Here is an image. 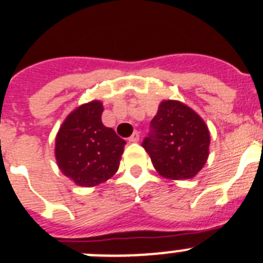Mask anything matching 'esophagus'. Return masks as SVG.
<instances>
[{
    "mask_svg": "<svg viewBox=\"0 0 263 263\" xmlns=\"http://www.w3.org/2000/svg\"><path fill=\"white\" fill-rule=\"evenodd\" d=\"M139 139H140V134L137 131H135L128 140L131 141V143H137V141H139Z\"/></svg>",
    "mask_w": 263,
    "mask_h": 263,
    "instance_id": "obj_1",
    "label": "esophagus"
}]
</instances>
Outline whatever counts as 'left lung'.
<instances>
[{
	"mask_svg": "<svg viewBox=\"0 0 263 263\" xmlns=\"http://www.w3.org/2000/svg\"><path fill=\"white\" fill-rule=\"evenodd\" d=\"M151 124L143 146L157 173L170 180L195 178L209 157L210 132L202 118L183 102L165 100Z\"/></svg>",
	"mask_w": 263,
	"mask_h": 263,
	"instance_id": "1",
	"label": "left lung"
}]
</instances>
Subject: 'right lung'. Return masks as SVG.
Wrapping results in <instances>:
<instances>
[{"label":"right lung","mask_w":263,"mask_h":263,"mask_svg":"<svg viewBox=\"0 0 263 263\" xmlns=\"http://www.w3.org/2000/svg\"><path fill=\"white\" fill-rule=\"evenodd\" d=\"M98 100L70 112L55 136V161L65 176L79 187H96L118 171L126 141L101 120Z\"/></svg>","instance_id":"add662e5"}]
</instances>
